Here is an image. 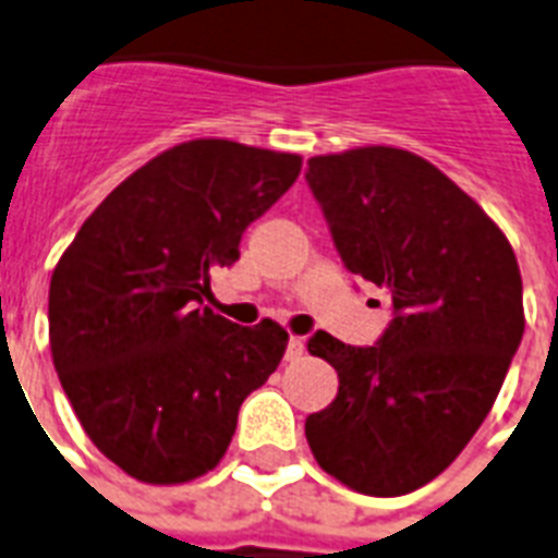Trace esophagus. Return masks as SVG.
I'll list each match as a JSON object with an SVG mask.
<instances>
[{"mask_svg": "<svg viewBox=\"0 0 558 558\" xmlns=\"http://www.w3.org/2000/svg\"><path fill=\"white\" fill-rule=\"evenodd\" d=\"M305 354V340L302 337H291L288 340V351H284V360H300Z\"/></svg>", "mask_w": 558, "mask_h": 558, "instance_id": "34e87169", "label": "esophagus"}]
</instances>
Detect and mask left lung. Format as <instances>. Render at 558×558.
I'll use <instances>...</instances> for the list:
<instances>
[{
	"mask_svg": "<svg viewBox=\"0 0 558 558\" xmlns=\"http://www.w3.org/2000/svg\"><path fill=\"white\" fill-rule=\"evenodd\" d=\"M305 178L345 267L395 307L368 349L311 337L340 391L305 421L307 447L345 487L405 496L461 456L496 403L524 333L519 262L496 221L421 155L360 146L316 155Z\"/></svg>",
	"mask_w": 558,
	"mask_h": 558,
	"instance_id": "1",
	"label": "left lung"
}]
</instances>
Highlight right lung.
I'll return each instance as SVG.
<instances>
[{"instance_id":"obj_1","label":"right lung","mask_w":558,"mask_h":558,"mask_svg":"<svg viewBox=\"0 0 558 558\" xmlns=\"http://www.w3.org/2000/svg\"><path fill=\"white\" fill-rule=\"evenodd\" d=\"M300 169V155L221 137L178 144L114 186L53 267V368L92 444L132 478L213 470L244 398L282 363V325L242 328L204 296Z\"/></svg>"}]
</instances>
